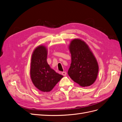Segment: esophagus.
I'll list each match as a JSON object with an SVG mask.
<instances>
[{
	"label": "esophagus",
	"instance_id": "34e87169",
	"mask_svg": "<svg viewBox=\"0 0 122 122\" xmlns=\"http://www.w3.org/2000/svg\"><path fill=\"white\" fill-rule=\"evenodd\" d=\"M61 74H62V75H63V76H66V75H67V73H66V72H62L61 73Z\"/></svg>",
	"mask_w": 122,
	"mask_h": 122
}]
</instances>
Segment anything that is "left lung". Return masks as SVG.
<instances>
[{"mask_svg":"<svg viewBox=\"0 0 122 122\" xmlns=\"http://www.w3.org/2000/svg\"><path fill=\"white\" fill-rule=\"evenodd\" d=\"M69 49L71 54V64L68 74L74 81L81 86L93 84L99 71L98 62L88 46L83 41L74 39Z\"/></svg>","mask_w":122,"mask_h":122,"instance_id":"obj_1","label":"left lung"}]
</instances>
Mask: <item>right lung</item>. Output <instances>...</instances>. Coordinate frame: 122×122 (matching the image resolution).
Wrapping results in <instances>:
<instances>
[{
	"mask_svg": "<svg viewBox=\"0 0 122 122\" xmlns=\"http://www.w3.org/2000/svg\"><path fill=\"white\" fill-rule=\"evenodd\" d=\"M47 49L40 45L34 50L31 58L30 75L34 86L40 91L52 90L63 76L52 69L47 61Z\"/></svg>",
	"mask_w": 122,
	"mask_h": 122,
	"instance_id": "1",
	"label": "right lung"
}]
</instances>
